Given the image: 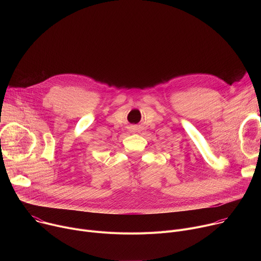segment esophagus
Listing matches in <instances>:
<instances>
[{
	"label": "esophagus",
	"instance_id": "esophagus-1",
	"mask_svg": "<svg viewBox=\"0 0 261 261\" xmlns=\"http://www.w3.org/2000/svg\"><path fill=\"white\" fill-rule=\"evenodd\" d=\"M130 131H131L132 133H135V132H137V129H136V128H134V127H131Z\"/></svg>",
	"mask_w": 261,
	"mask_h": 261
}]
</instances>
